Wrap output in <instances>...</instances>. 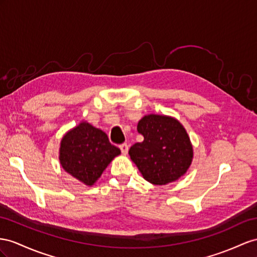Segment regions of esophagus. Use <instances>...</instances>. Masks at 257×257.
I'll use <instances>...</instances> for the list:
<instances>
[{
    "mask_svg": "<svg viewBox=\"0 0 257 257\" xmlns=\"http://www.w3.org/2000/svg\"><path fill=\"white\" fill-rule=\"evenodd\" d=\"M119 149H120V151H121V153H122L123 155H126V154L128 153L129 146H128L127 143H122V144H120V146H119Z\"/></svg>",
    "mask_w": 257,
    "mask_h": 257,
    "instance_id": "1",
    "label": "esophagus"
}]
</instances>
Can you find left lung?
I'll return each instance as SVG.
<instances>
[{
	"mask_svg": "<svg viewBox=\"0 0 257 257\" xmlns=\"http://www.w3.org/2000/svg\"><path fill=\"white\" fill-rule=\"evenodd\" d=\"M138 133L144 140L134 144L129 155L144 179L162 186L186 174L193 150L186 129L178 120L153 114L144 116L138 123Z\"/></svg>",
	"mask_w": 257,
	"mask_h": 257,
	"instance_id": "left-lung-1",
	"label": "left lung"
}]
</instances>
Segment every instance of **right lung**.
I'll return each mask as SVG.
<instances>
[{"label":"right lung","instance_id":"obj_1","mask_svg":"<svg viewBox=\"0 0 257 257\" xmlns=\"http://www.w3.org/2000/svg\"><path fill=\"white\" fill-rule=\"evenodd\" d=\"M119 154L120 150L109 142L106 134L88 122H81L64 136L60 161L68 174L92 186Z\"/></svg>","mask_w":257,"mask_h":257}]
</instances>
